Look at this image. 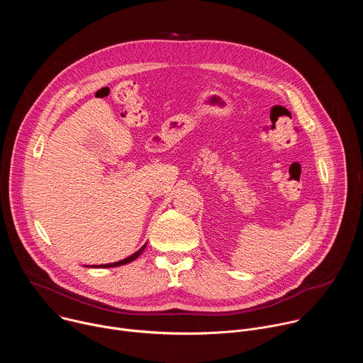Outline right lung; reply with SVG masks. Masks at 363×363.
<instances>
[{
	"instance_id": "obj_1",
	"label": "right lung",
	"mask_w": 363,
	"mask_h": 363,
	"mask_svg": "<svg viewBox=\"0 0 363 363\" xmlns=\"http://www.w3.org/2000/svg\"><path fill=\"white\" fill-rule=\"evenodd\" d=\"M145 247H146V244L139 250V251H136L135 254H132V255H129L128 258H125V260H121V262H116V263H111V264H101V266H91V267H94V269H108V267H118V266H123V264H128V263H130V262H133V260H136V258L142 254V251L145 250Z\"/></svg>"
}]
</instances>
